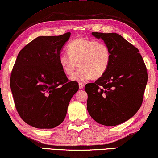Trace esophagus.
<instances>
[{"instance_id":"esophagus-1","label":"esophagus","mask_w":158,"mask_h":158,"mask_svg":"<svg viewBox=\"0 0 158 158\" xmlns=\"http://www.w3.org/2000/svg\"><path fill=\"white\" fill-rule=\"evenodd\" d=\"M84 84L83 83H79V88L80 89H83L84 88Z\"/></svg>"}]
</instances>
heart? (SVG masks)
<instances>
[{
  "instance_id": "1",
  "label": "heart",
  "mask_w": 158,
  "mask_h": 158,
  "mask_svg": "<svg viewBox=\"0 0 158 158\" xmlns=\"http://www.w3.org/2000/svg\"><path fill=\"white\" fill-rule=\"evenodd\" d=\"M67 52L59 55V63L66 74L71 76L78 67L72 79L86 81L102 77L109 69L111 53L106 44L94 40L79 38L69 42Z\"/></svg>"
}]
</instances>
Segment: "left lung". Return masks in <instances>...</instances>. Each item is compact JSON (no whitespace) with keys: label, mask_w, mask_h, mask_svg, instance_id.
Segmentation results:
<instances>
[{"label":"left lung","mask_w":158,"mask_h":158,"mask_svg":"<svg viewBox=\"0 0 158 158\" xmlns=\"http://www.w3.org/2000/svg\"><path fill=\"white\" fill-rule=\"evenodd\" d=\"M91 34L109 47L111 60L102 77L86 84L87 110L97 123L117 126L133 117L142 105L148 81L146 66L138 49L121 35Z\"/></svg>","instance_id":"obj_1"}]
</instances>
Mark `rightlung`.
Masks as SVG:
<instances>
[{
	"mask_svg": "<svg viewBox=\"0 0 158 158\" xmlns=\"http://www.w3.org/2000/svg\"><path fill=\"white\" fill-rule=\"evenodd\" d=\"M70 32L40 36L19 52L10 85L16 110L25 123L37 128H53L64 121L79 84L68 80L59 55Z\"/></svg>",
	"mask_w": 158,
	"mask_h": 158,
	"instance_id": "obj_1",
	"label": "right lung"
}]
</instances>
